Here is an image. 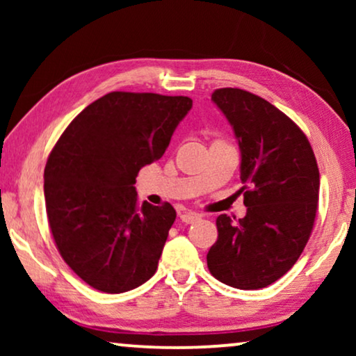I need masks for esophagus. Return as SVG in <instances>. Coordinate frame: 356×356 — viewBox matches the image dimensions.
I'll list each match as a JSON object with an SVG mask.
<instances>
[{
  "instance_id": "34e87169",
  "label": "esophagus",
  "mask_w": 356,
  "mask_h": 356,
  "mask_svg": "<svg viewBox=\"0 0 356 356\" xmlns=\"http://www.w3.org/2000/svg\"><path fill=\"white\" fill-rule=\"evenodd\" d=\"M179 218H181L184 223H193V222L199 220L201 216H199V213H196V212H183L181 216H179Z\"/></svg>"
}]
</instances>
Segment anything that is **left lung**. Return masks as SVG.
Listing matches in <instances>:
<instances>
[{"instance_id": "1", "label": "left lung", "mask_w": 356, "mask_h": 356, "mask_svg": "<svg viewBox=\"0 0 356 356\" xmlns=\"http://www.w3.org/2000/svg\"><path fill=\"white\" fill-rule=\"evenodd\" d=\"M212 102L240 147L246 216L217 217L207 267L222 284L257 290L286 274L314 225L319 170L298 126L269 102L241 89H218Z\"/></svg>"}]
</instances>
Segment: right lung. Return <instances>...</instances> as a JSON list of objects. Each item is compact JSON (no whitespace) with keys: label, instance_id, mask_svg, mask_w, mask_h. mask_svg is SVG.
I'll return each instance as SVG.
<instances>
[{"label":"right lung","instance_id":"right-lung-1","mask_svg":"<svg viewBox=\"0 0 356 356\" xmlns=\"http://www.w3.org/2000/svg\"><path fill=\"white\" fill-rule=\"evenodd\" d=\"M193 100L110 92L61 134L45 167V202L58 251L86 284L123 293L155 274L177 212L138 204L139 170L159 160Z\"/></svg>","mask_w":356,"mask_h":356}]
</instances>
